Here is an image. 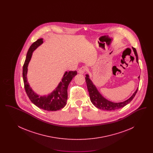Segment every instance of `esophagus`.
<instances>
[{"label": "esophagus", "mask_w": 153, "mask_h": 153, "mask_svg": "<svg viewBox=\"0 0 153 153\" xmlns=\"http://www.w3.org/2000/svg\"><path fill=\"white\" fill-rule=\"evenodd\" d=\"M86 71H87V67L86 66H82L79 69L78 72L81 73V74H84Z\"/></svg>", "instance_id": "esophagus-1"}]
</instances>
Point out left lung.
Here are the masks:
<instances>
[{"label": "left lung", "mask_w": 153, "mask_h": 153, "mask_svg": "<svg viewBox=\"0 0 153 153\" xmlns=\"http://www.w3.org/2000/svg\"><path fill=\"white\" fill-rule=\"evenodd\" d=\"M132 49L136 56L137 62L138 63V56L137 54V51L135 48L133 47H132ZM139 77L140 76H139ZM85 81L87 85L90 100L92 102V104L97 108L102 109V110H106V111H114V110H116V109H119L124 107L125 105H126L130 102L132 101V100L135 97L138 89V88H137V89L135 91L134 94L132 95L131 97L129 98L128 100L124 102H110L109 100H107L106 99H105L103 96H102V95L97 91L95 85H94L92 81L89 79L88 74H86Z\"/></svg>", "instance_id": "1"}]
</instances>
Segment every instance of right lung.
Returning a JSON list of instances; mask_svg holds the SVG:
<instances>
[{
	"instance_id": "1",
	"label": "right lung",
	"mask_w": 153,
	"mask_h": 153,
	"mask_svg": "<svg viewBox=\"0 0 153 153\" xmlns=\"http://www.w3.org/2000/svg\"><path fill=\"white\" fill-rule=\"evenodd\" d=\"M43 39L40 38L32 44L27 51L26 58L23 66V79L26 92L30 100L41 109L48 111H56L63 108L68 99V87L73 77L77 74V71L66 72L58 87L48 96H39L30 87L27 80V67L31 58L33 52L42 44Z\"/></svg>"
}]
</instances>
